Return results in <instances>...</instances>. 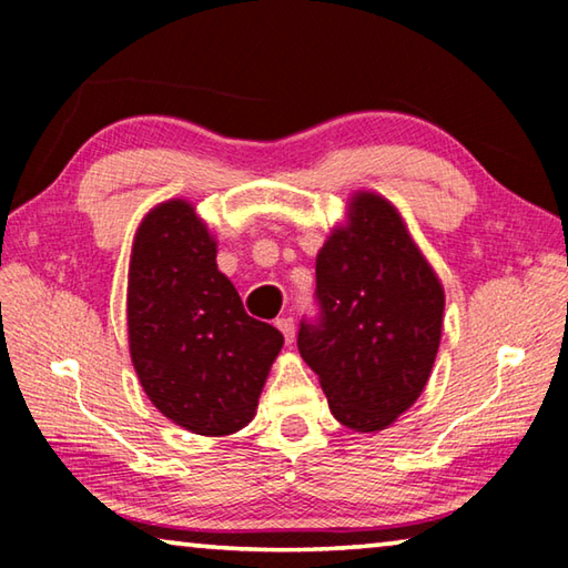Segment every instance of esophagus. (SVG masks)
I'll return each mask as SVG.
<instances>
[{"label": "esophagus", "instance_id": "esophagus-1", "mask_svg": "<svg viewBox=\"0 0 568 568\" xmlns=\"http://www.w3.org/2000/svg\"><path fill=\"white\" fill-rule=\"evenodd\" d=\"M275 325H277V331L283 333L285 343H293V338H295V321L293 318H277Z\"/></svg>", "mask_w": 568, "mask_h": 568}]
</instances>
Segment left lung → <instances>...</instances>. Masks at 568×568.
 <instances>
[{"label": "left lung", "mask_w": 568, "mask_h": 568, "mask_svg": "<svg viewBox=\"0 0 568 568\" xmlns=\"http://www.w3.org/2000/svg\"><path fill=\"white\" fill-rule=\"evenodd\" d=\"M315 301L321 315L301 323L297 351L331 413L361 434L388 428L426 388L446 297L386 197H351L348 220L315 257Z\"/></svg>", "instance_id": "8db88e82"}]
</instances>
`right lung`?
I'll return each instance as SVG.
<instances>
[{
  "instance_id": "add662e5",
  "label": "right lung",
  "mask_w": 568,
  "mask_h": 568,
  "mask_svg": "<svg viewBox=\"0 0 568 568\" xmlns=\"http://www.w3.org/2000/svg\"><path fill=\"white\" fill-rule=\"evenodd\" d=\"M217 243L187 200L152 207L128 275L130 355L162 416L200 436H230L255 416L283 333L250 318L217 271Z\"/></svg>"
}]
</instances>
